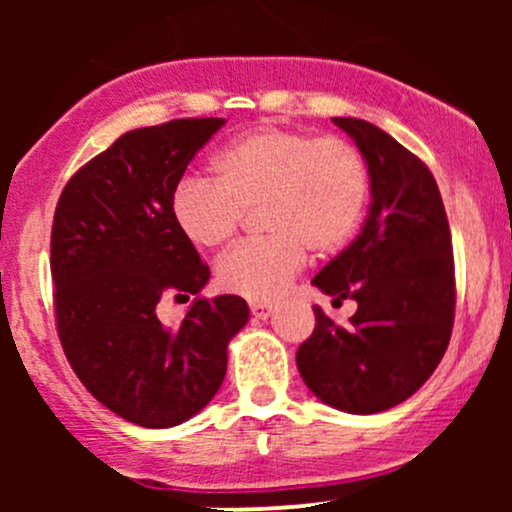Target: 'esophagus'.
Instances as JSON below:
<instances>
[{
    "instance_id": "obj_1",
    "label": "esophagus",
    "mask_w": 512,
    "mask_h": 512,
    "mask_svg": "<svg viewBox=\"0 0 512 512\" xmlns=\"http://www.w3.org/2000/svg\"><path fill=\"white\" fill-rule=\"evenodd\" d=\"M250 313L255 315L257 320H267V317L274 313V305L272 303H262V301H252L250 303Z\"/></svg>"
}]
</instances>
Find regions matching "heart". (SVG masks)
Listing matches in <instances>:
<instances>
[{
    "mask_svg": "<svg viewBox=\"0 0 512 512\" xmlns=\"http://www.w3.org/2000/svg\"><path fill=\"white\" fill-rule=\"evenodd\" d=\"M211 182L185 178L170 195V216L195 248H219L257 207L267 236L238 243L216 264L223 291L272 301L303 269L305 255H334L361 228L370 168L356 144L337 134L260 125L211 158Z\"/></svg>",
    "mask_w": 512,
    "mask_h": 512,
    "instance_id": "1",
    "label": "heart"
}]
</instances>
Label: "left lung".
Wrapping results in <instances>:
<instances>
[{
  "label": "left lung",
  "instance_id": "1",
  "mask_svg": "<svg viewBox=\"0 0 512 512\" xmlns=\"http://www.w3.org/2000/svg\"><path fill=\"white\" fill-rule=\"evenodd\" d=\"M370 168V211L349 248L315 274L334 305L354 298L349 325L320 305L298 346L305 385L334 409L375 414L414 395L448 349L455 322V257L436 178L397 139L356 117H334Z\"/></svg>",
  "mask_w": 512,
  "mask_h": 512
}]
</instances>
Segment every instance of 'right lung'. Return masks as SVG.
Returning <instances> with one entry per match:
<instances>
[{"label": "right lung", "instance_id": "add662e5", "mask_svg": "<svg viewBox=\"0 0 512 512\" xmlns=\"http://www.w3.org/2000/svg\"><path fill=\"white\" fill-rule=\"evenodd\" d=\"M226 125L180 117L132 129L64 185L52 219L50 272L64 356L103 407L146 428L178 426L216 395L226 346L248 322L240 296L197 298L178 327L156 308L209 279L170 216L187 163Z\"/></svg>", "mask_w": 512, "mask_h": 512}]
</instances>
